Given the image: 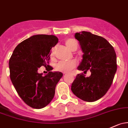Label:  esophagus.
<instances>
[{
	"label": "esophagus",
	"instance_id": "1",
	"mask_svg": "<svg viewBox=\"0 0 128 128\" xmlns=\"http://www.w3.org/2000/svg\"><path fill=\"white\" fill-rule=\"evenodd\" d=\"M74 76H75V75H74Z\"/></svg>",
	"mask_w": 128,
	"mask_h": 128
}]
</instances>
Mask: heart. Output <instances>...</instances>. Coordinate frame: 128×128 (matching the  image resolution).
<instances>
[{
	"mask_svg": "<svg viewBox=\"0 0 128 128\" xmlns=\"http://www.w3.org/2000/svg\"><path fill=\"white\" fill-rule=\"evenodd\" d=\"M66 45L69 50L74 51L78 44L75 40L68 39L66 42ZM54 54V49L52 51V55ZM77 66V62L75 60H72L70 61H60L56 64L55 68L57 71L63 72V73H69L75 67Z\"/></svg>",
	"mask_w": 128,
	"mask_h": 128,
	"instance_id": "1",
	"label": "heart"
}]
</instances>
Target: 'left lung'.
<instances>
[{
    "mask_svg": "<svg viewBox=\"0 0 128 128\" xmlns=\"http://www.w3.org/2000/svg\"><path fill=\"white\" fill-rule=\"evenodd\" d=\"M75 37L83 52V60L78 70L91 74L85 77L79 74L73 82L71 90L82 100L94 102L107 93L112 85L117 69L116 56L114 47L102 37L82 31Z\"/></svg>",
    "mask_w": 128,
    "mask_h": 128,
    "instance_id": "left-lung-1",
    "label": "left lung"
}]
</instances>
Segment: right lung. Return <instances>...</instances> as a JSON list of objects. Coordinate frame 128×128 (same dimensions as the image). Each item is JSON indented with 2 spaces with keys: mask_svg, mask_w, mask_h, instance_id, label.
<instances>
[{
  "mask_svg": "<svg viewBox=\"0 0 128 128\" xmlns=\"http://www.w3.org/2000/svg\"><path fill=\"white\" fill-rule=\"evenodd\" d=\"M53 35H35L17 45L9 60L10 76L18 95L28 106L42 108L53 99L56 86L62 76L60 72H51L50 50L58 44ZM44 66L49 72L45 76L38 68Z\"/></svg>",
  "mask_w": 128,
  "mask_h": 128,
  "instance_id": "1",
  "label": "right lung"
}]
</instances>
